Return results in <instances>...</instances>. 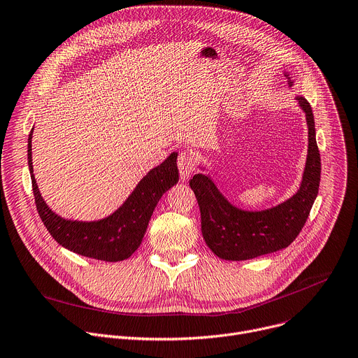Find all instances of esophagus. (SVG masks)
<instances>
[{"label": "esophagus", "mask_w": 358, "mask_h": 358, "mask_svg": "<svg viewBox=\"0 0 358 358\" xmlns=\"http://www.w3.org/2000/svg\"><path fill=\"white\" fill-rule=\"evenodd\" d=\"M177 164H178L180 176L182 180H187L194 173V170H196V161H194L192 154L188 151H182L180 154Z\"/></svg>", "instance_id": "1"}]
</instances>
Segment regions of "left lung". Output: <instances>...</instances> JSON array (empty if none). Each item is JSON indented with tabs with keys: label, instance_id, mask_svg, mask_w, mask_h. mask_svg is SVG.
<instances>
[{
	"label": "left lung",
	"instance_id": "1",
	"mask_svg": "<svg viewBox=\"0 0 358 358\" xmlns=\"http://www.w3.org/2000/svg\"><path fill=\"white\" fill-rule=\"evenodd\" d=\"M284 76L288 87L294 85L288 73ZM296 101L306 114L308 150L300 188L294 196L271 208L251 211L227 200L208 174H196L189 181L200 206L206 244L222 259L243 262L282 250L297 238L308 218L318 194L321 158L311 106L300 95L296 96Z\"/></svg>",
	"mask_w": 358,
	"mask_h": 358
}]
</instances>
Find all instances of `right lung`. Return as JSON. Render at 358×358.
Masks as SVG:
<instances>
[{"instance_id": "obj_1", "label": "right lung", "mask_w": 358, "mask_h": 358, "mask_svg": "<svg viewBox=\"0 0 358 358\" xmlns=\"http://www.w3.org/2000/svg\"><path fill=\"white\" fill-rule=\"evenodd\" d=\"M28 136V169L31 174L37 211L52 238L73 252L117 263L131 257L140 247L155 206L162 194L178 182L177 152L150 170L129 194L128 199L108 217L95 221L67 220L55 214L44 201L32 169L31 140Z\"/></svg>"}]
</instances>
